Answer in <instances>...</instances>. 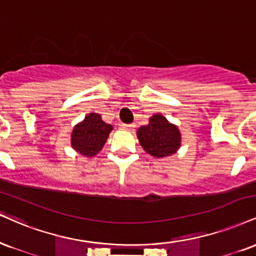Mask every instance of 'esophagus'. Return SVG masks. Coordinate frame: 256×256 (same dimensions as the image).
<instances>
[{"label": "esophagus", "mask_w": 256, "mask_h": 256, "mask_svg": "<svg viewBox=\"0 0 256 256\" xmlns=\"http://www.w3.org/2000/svg\"><path fill=\"white\" fill-rule=\"evenodd\" d=\"M122 128H128V130H134V128H136V125H134V124H124V125H122Z\"/></svg>", "instance_id": "esophagus-1"}]
</instances>
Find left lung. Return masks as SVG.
Segmentation results:
<instances>
[{
  "mask_svg": "<svg viewBox=\"0 0 256 256\" xmlns=\"http://www.w3.org/2000/svg\"><path fill=\"white\" fill-rule=\"evenodd\" d=\"M140 146L155 158H166L175 154L180 146V132L178 128L161 114L152 116L149 124L137 131Z\"/></svg>",
  "mask_w": 256,
  "mask_h": 256,
  "instance_id": "left-lung-1",
  "label": "left lung"
}]
</instances>
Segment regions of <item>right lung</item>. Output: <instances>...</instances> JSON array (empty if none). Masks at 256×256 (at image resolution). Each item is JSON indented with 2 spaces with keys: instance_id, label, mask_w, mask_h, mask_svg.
Wrapping results in <instances>:
<instances>
[{
  "instance_id": "right-lung-1",
  "label": "right lung",
  "mask_w": 256,
  "mask_h": 256,
  "mask_svg": "<svg viewBox=\"0 0 256 256\" xmlns=\"http://www.w3.org/2000/svg\"><path fill=\"white\" fill-rule=\"evenodd\" d=\"M112 128V125L102 122L100 114L89 113L84 120L74 128L72 134V148L81 155L92 158L102 149Z\"/></svg>"
}]
</instances>
